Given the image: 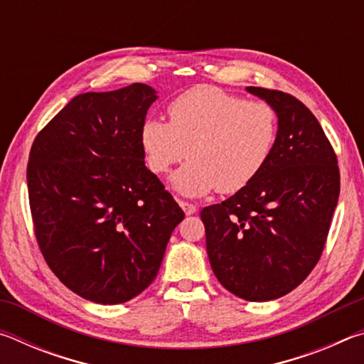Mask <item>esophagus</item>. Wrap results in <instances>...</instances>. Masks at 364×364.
<instances>
[{
  "instance_id": "obj_1",
  "label": "esophagus",
  "mask_w": 364,
  "mask_h": 364,
  "mask_svg": "<svg viewBox=\"0 0 364 364\" xmlns=\"http://www.w3.org/2000/svg\"><path fill=\"white\" fill-rule=\"evenodd\" d=\"M180 205L184 210V213L186 215H193L197 212V207L194 204H191V202H186V200H180Z\"/></svg>"
}]
</instances>
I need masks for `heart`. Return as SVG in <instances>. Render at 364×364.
I'll return each instance as SVG.
<instances>
[{"mask_svg":"<svg viewBox=\"0 0 364 364\" xmlns=\"http://www.w3.org/2000/svg\"><path fill=\"white\" fill-rule=\"evenodd\" d=\"M170 123L147 120L141 128L147 167L171 178L173 188L197 197L217 189L237 193L267 165L278 138V112L264 101H247L215 86L184 91L168 104Z\"/></svg>","mask_w":364,"mask_h":364,"instance_id":"1","label":"heart"}]
</instances>
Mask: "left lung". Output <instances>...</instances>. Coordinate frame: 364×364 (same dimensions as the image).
<instances>
[{
  "instance_id": "left-lung-1",
  "label": "left lung",
  "mask_w": 364,
  "mask_h": 364,
  "mask_svg": "<svg viewBox=\"0 0 364 364\" xmlns=\"http://www.w3.org/2000/svg\"><path fill=\"white\" fill-rule=\"evenodd\" d=\"M278 112V138L247 186L200 212L221 286L249 301L279 299L321 258L341 193L337 156L316 117L289 93L249 86Z\"/></svg>"
}]
</instances>
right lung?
I'll return each mask as SVG.
<instances>
[{"label":"right lung","instance_id":"1","mask_svg":"<svg viewBox=\"0 0 364 364\" xmlns=\"http://www.w3.org/2000/svg\"><path fill=\"white\" fill-rule=\"evenodd\" d=\"M156 100L144 83L78 95L30 149L36 242L59 281L96 304H123L143 292L184 218L144 164L141 128Z\"/></svg>","mask_w":364,"mask_h":364}]
</instances>
